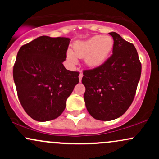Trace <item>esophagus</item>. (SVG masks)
<instances>
[{
  "label": "esophagus",
  "instance_id": "34e87169",
  "mask_svg": "<svg viewBox=\"0 0 159 159\" xmlns=\"http://www.w3.org/2000/svg\"><path fill=\"white\" fill-rule=\"evenodd\" d=\"M82 77H83V73H82L81 71H80V75H79V80H80V81H81Z\"/></svg>",
  "mask_w": 159,
  "mask_h": 159
}]
</instances>
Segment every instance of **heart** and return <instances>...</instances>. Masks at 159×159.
Returning <instances> with one entry per match:
<instances>
[{"label": "heart", "mask_w": 159, "mask_h": 159, "mask_svg": "<svg viewBox=\"0 0 159 159\" xmlns=\"http://www.w3.org/2000/svg\"><path fill=\"white\" fill-rule=\"evenodd\" d=\"M114 48V39L109 36H95L73 45L74 53L67 52V58L72 62L76 61V57L84 58L87 66L96 68L107 61Z\"/></svg>", "instance_id": "1"}]
</instances>
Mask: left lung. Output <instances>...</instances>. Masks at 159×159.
Instances as JSON below:
<instances>
[{
    "label": "left lung",
    "instance_id": "obj_1",
    "mask_svg": "<svg viewBox=\"0 0 159 159\" xmlns=\"http://www.w3.org/2000/svg\"><path fill=\"white\" fill-rule=\"evenodd\" d=\"M113 54L102 65L83 72L81 82L87 111L98 120L110 121L132 105L141 74V63L132 43L115 32Z\"/></svg>",
    "mask_w": 159,
    "mask_h": 159
}]
</instances>
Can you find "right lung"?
I'll return each mask as SVG.
<instances>
[{
    "mask_svg": "<svg viewBox=\"0 0 159 159\" xmlns=\"http://www.w3.org/2000/svg\"><path fill=\"white\" fill-rule=\"evenodd\" d=\"M70 39L43 36L23 45L13 66V79L21 106L39 122L56 119L79 82V72L69 71L63 62Z\"/></svg>",
    "mask_w": 159,
    "mask_h": 159,
    "instance_id": "1",
    "label": "right lung"
}]
</instances>
